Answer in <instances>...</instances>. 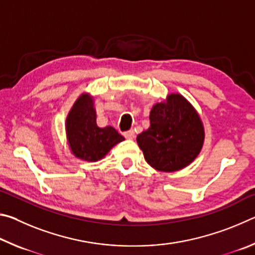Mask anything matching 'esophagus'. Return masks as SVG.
<instances>
[{
	"label": "esophagus",
	"mask_w": 255,
	"mask_h": 255,
	"mask_svg": "<svg viewBox=\"0 0 255 255\" xmlns=\"http://www.w3.org/2000/svg\"><path fill=\"white\" fill-rule=\"evenodd\" d=\"M124 136L126 137L127 139H133V138H135V131H133L132 129H130V130L125 131L124 132Z\"/></svg>",
	"instance_id": "34e87169"
}]
</instances>
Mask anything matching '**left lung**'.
I'll list each match as a JSON object with an SVG mask.
<instances>
[{"mask_svg": "<svg viewBox=\"0 0 255 255\" xmlns=\"http://www.w3.org/2000/svg\"><path fill=\"white\" fill-rule=\"evenodd\" d=\"M149 123L147 130L137 136V144L155 170L179 171L199 155L205 139L204 125L181 94H169L165 102L154 105Z\"/></svg>", "mask_w": 255, "mask_h": 255, "instance_id": "left-lung-1", "label": "left lung"}]
</instances>
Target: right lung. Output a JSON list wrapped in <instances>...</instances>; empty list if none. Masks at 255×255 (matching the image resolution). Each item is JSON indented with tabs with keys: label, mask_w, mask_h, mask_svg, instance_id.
<instances>
[{
	"label": "right lung",
	"mask_w": 255,
	"mask_h": 255,
	"mask_svg": "<svg viewBox=\"0 0 255 255\" xmlns=\"http://www.w3.org/2000/svg\"><path fill=\"white\" fill-rule=\"evenodd\" d=\"M90 94H82L66 118V135L72 153L77 158L97 162L125 138L114 127H98L97 112Z\"/></svg>",
	"instance_id": "obj_1"
}]
</instances>
